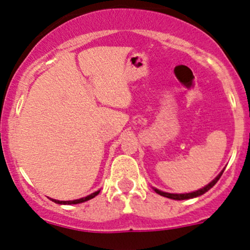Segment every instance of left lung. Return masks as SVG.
<instances>
[{
    "label": "left lung",
    "instance_id": "8db88e82",
    "mask_svg": "<svg viewBox=\"0 0 250 250\" xmlns=\"http://www.w3.org/2000/svg\"><path fill=\"white\" fill-rule=\"evenodd\" d=\"M224 171V169H223ZM223 171L219 173L217 177L215 178V179L212 180L210 184H208L207 186H204V188H201V190L198 191H194V192H190V193H168V192H164V191H160L158 190V188H154V191L156 192L158 194H160V196H164V197H167V198H171V199H175V201H184V199H190V198H194V197H198V196H202V194H204L205 192H208L210 190L211 188H212L213 185H215L216 183L218 182V179L221 178V175L223 174Z\"/></svg>",
    "mask_w": 250,
    "mask_h": 250
}]
</instances>
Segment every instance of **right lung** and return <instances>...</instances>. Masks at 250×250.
<instances>
[{
  "instance_id": "obj_1",
  "label": "right lung",
  "mask_w": 250,
  "mask_h": 250,
  "mask_svg": "<svg viewBox=\"0 0 250 250\" xmlns=\"http://www.w3.org/2000/svg\"><path fill=\"white\" fill-rule=\"evenodd\" d=\"M100 191H101V190H98V191L94 192V193L89 194V196L84 197V198L75 199V201H57V199H52V202L57 203V204H64V205H66V204H79V203H83V202L89 201V199H92V198H94V197H96L98 193H100Z\"/></svg>"
}]
</instances>
